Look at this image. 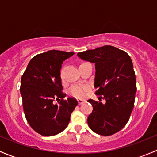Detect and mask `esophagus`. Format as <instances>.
Listing matches in <instances>:
<instances>
[{
	"label": "esophagus",
	"mask_w": 157,
	"mask_h": 157,
	"mask_svg": "<svg viewBox=\"0 0 157 157\" xmlns=\"http://www.w3.org/2000/svg\"><path fill=\"white\" fill-rule=\"evenodd\" d=\"M77 101H78V104H82V103H83L84 102H85V100H84V99H78V100H77Z\"/></svg>",
	"instance_id": "esophagus-1"
}]
</instances>
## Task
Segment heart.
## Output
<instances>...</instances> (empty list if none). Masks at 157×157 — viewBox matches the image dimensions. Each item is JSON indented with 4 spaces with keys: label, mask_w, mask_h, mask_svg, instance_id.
Here are the masks:
<instances>
[{
    "label": "heart",
    "mask_w": 157,
    "mask_h": 157,
    "mask_svg": "<svg viewBox=\"0 0 157 157\" xmlns=\"http://www.w3.org/2000/svg\"><path fill=\"white\" fill-rule=\"evenodd\" d=\"M60 78L63 80V72L61 71L60 73ZM85 90H86V88L82 85H73L69 88V94L72 96L75 97L77 98H82L85 97Z\"/></svg>",
    "instance_id": "b5f03b06"
}]
</instances>
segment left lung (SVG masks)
I'll return each instance as SVG.
<instances>
[{
  "label": "left lung",
  "mask_w": 157,
  "mask_h": 157,
  "mask_svg": "<svg viewBox=\"0 0 157 157\" xmlns=\"http://www.w3.org/2000/svg\"><path fill=\"white\" fill-rule=\"evenodd\" d=\"M77 55L95 64V94L101 95L100 101H88L93 106L88 125L98 135H113L126 125L134 107L137 88L132 59L126 52L110 45ZM101 99H105L103 104Z\"/></svg>",
  "instance_id": "1"
}]
</instances>
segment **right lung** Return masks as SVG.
<instances>
[{
    "label": "right lung",
    "instance_id": "add662e5",
    "mask_svg": "<svg viewBox=\"0 0 157 157\" xmlns=\"http://www.w3.org/2000/svg\"><path fill=\"white\" fill-rule=\"evenodd\" d=\"M73 52L48 51L34 56L21 78L24 113L32 129L43 136L57 135L67 127L78 101L63 100L60 69ZM57 100L59 105H54Z\"/></svg>",
    "mask_w": 157,
    "mask_h": 157
}]
</instances>
